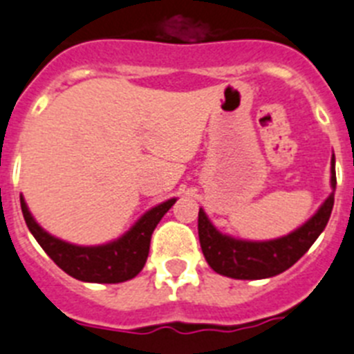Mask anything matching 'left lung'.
<instances>
[{
    "label": "left lung",
    "mask_w": 354,
    "mask_h": 354,
    "mask_svg": "<svg viewBox=\"0 0 354 354\" xmlns=\"http://www.w3.org/2000/svg\"><path fill=\"white\" fill-rule=\"evenodd\" d=\"M331 189L333 192L320 205V209L308 221L279 239L272 241H245L221 234L214 227L203 209L198 214V236L205 259L214 272L232 279H268L283 273L301 259L317 237L326 228L333 210L337 174L335 156L331 160Z\"/></svg>",
    "instance_id": "obj_1"
}]
</instances>
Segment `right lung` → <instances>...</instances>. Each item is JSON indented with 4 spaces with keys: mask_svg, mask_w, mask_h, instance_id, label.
<instances>
[{
    "mask_svg": "<svg viewBox=\"0 0 354 354\" xmlns=\"http://www.w3.org/2000/svg\"><path fill=\"white\" fill-rule=\"evenodd\" d=\"M174 201L176 198H171L156 205L147 210L124 236L118 237L117 241L99 246L71 245L59 237H53L35 221L23 196H21V210L26 227L35 237V241L39 243L41 248L50 255V259L59 268L84 283L115 284L129 281L142 272L149 255L153 230L163 218V214L174 205Z\"/></svg>",
    "mask_w": 354,
    "mask_h": 354,
    "instance_id": "1",
    "label": "right lung"
}]
</instances>
